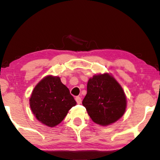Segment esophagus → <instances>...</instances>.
Instances as JSON below:
<instances>
[{"instance_id":"34e87169","label":"esophagus","mask_w":160,"mask_h":160,"mask_svg":"<svg viewBox=\"0 0 160 160\" xmlns=\"http://www.w3.org/2000/svg\"><path fill=\"white\" fill-rule=\"evenodd\" d=\"M75 101L78 104H80L81 103H82V99H81V98L79 96H77L75 98Z\"/></svg>"}]
</instances>
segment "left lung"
Here are the masks:
<instances>
[{"instance_id":"obj_1","label":"left lung","mask_w":160,"mask_h":160,"mask_svg":"<svg viewBox=\"0 0 160 160\" xmlns=\"http://www.w3.org/2000/svg\"><path fill=\"white\" fill-rule=\"evenodd\" d=\"M82 105L95 123L107 126L123 115L126 107V95L112 76L106 73L95 75L88 80Z\"/></svg>"}]
</instances>
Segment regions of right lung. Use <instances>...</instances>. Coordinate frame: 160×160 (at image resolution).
I'll return each mask as SVG.
<instances>
[{
  "label": "right lung",
  "instance_id": "1",
  "mask_svg": "<svg viewBox=\"0 0 160 160\" xmlns=\"http://www.w3.org/2000/svg\"><path fill=\"white\" fill-rule=\"evenodd\" d=\"M76 101L70 90L58 77L47 76L37 85L30 98L33 113L42 123L49 126L59 124Z\"/></svg>",
  "mask_w": 160,
  "mask_h": 160
}]
</instances>
